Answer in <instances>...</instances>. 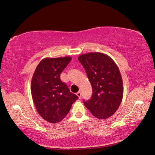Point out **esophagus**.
Instances as JSON below:
<instances>
[{
  "label": "esophagus",
  "mask_w": 155,
  "mask_h": 155,
  "mask_svg": "<svg viewBox=\"0 0 155 155\" xmlns=\"http://www.w3.org/2000/svg\"><path fill=\"white\" fill-rule=\"evenodd\" d=\"M76 95H77L78 97H79V99H81V92H80V91L78 92L77 94H76Z\"/></svg>",
  "instance_id": "1"
}]
</instances>
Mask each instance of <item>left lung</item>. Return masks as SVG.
Segmentation results:
<instances>
[{
  "label": "left lung",
  "mask_w": 155,
  "mask_h": 155,
  "mask_svg": "<svg viewBox=\"0 0 155 155\" xmlns=\"http://www.w3.org/2000/svg\"><path fill=\"white\" fill-rule=\"evenodd\" d=\"M78 60L90 81L91 98L84 101L96 118L104 119L118 109L123 96V85L119 68L111 58L100 52L80 55Z\"/></svg>",
  "instance_id": "1"
}]
</instances>
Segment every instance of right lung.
Returning <instances> with one entry per match:
<instances>
[{"mask_svg": "<svg viewBox=\"0 0 155 155\" xmlns=\"http://www.w3.org/2000/svg\"><path fill=\"white\" fill-rule=\"evenodd\" d=\"M71 58H46L38 65L31 81V94L38 113L50 123L61 121L78 97L60 80Z\"/></svg>", "mask_w": 155, "mask_h": 155, "instance_id": "right-lung-1", "label": "right lung"}]
</instances>
